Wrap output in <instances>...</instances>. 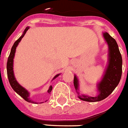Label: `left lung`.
I'll list each match as a JSON object with an SVG mask.
<instances>
[{
    "label": "left lung",
    "mask_w": 128,
    "mask_h": 128,
    "mask_svg": "<svg viewBox=\"0 0 128 128\" xmlns=\"http://www.w3.org/2000/svg\"><path fill=\"white\" fill-rule=\"evenodd\" d=\"M103 36L109 48V60L105 74L101 81L97 84L99 94L96 96L80 94L78 80L76 75L74 77L75 89L78 94V98L82 101L96 102L105 99L114 91L120 81L122 74V58L119 50L118 45L115 39L107 32L103 33Z\"/></svg>",
    "instance_id": "left-lung-1"
}]
</instances>
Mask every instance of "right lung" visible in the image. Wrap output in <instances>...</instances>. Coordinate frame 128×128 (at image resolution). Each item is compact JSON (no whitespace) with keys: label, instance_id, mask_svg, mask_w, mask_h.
Returning a JSON list of instances; mask_svg holds the SVG:
<instances>
[{"label":"right lung","instance_id":"right-lung-1","mask_svg":"<svg viewBox=\"0 0 128 128\" xmlns=\"http://www.w3.org/2000/svg\"><path fill=\"white\" fill-rule=\"evenodd\" d=\"M29 27H26V29H25V31L23 32V35L18 38V40L14 42V44L12 46V48H11V50H10V55L8 58L7 60V64H6V70H7V76L8 78V81H9V83L11 86V87L12 88V89L15 91V92L17 93L18 94H19L21 97H23V99H25V101L29 102V103H34L36 102H34V101H32V99L29 98V92L27 91L25 88H23L21 85H20L18 83V82L16 81V78L14 77V72H13V59H14V54H15V51H16V48L18 46V43L20 42L21 40V39L24 37L25 34H26L27 31L29 29ZM60 75V74L56 75L54 77V79H55L56 77H58ZM52 90V86H50V88H49L48 90V93H50Z\"/></svg>","mask_w":128,"mask_h":128}]
</instances>
